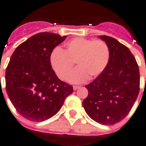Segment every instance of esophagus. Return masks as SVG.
Segmentation results:
<instances>
[{
    "label": "esophagus",
    "instance_id": "34e87169",
    "mask_svg": "<svg viewBox=\"0 0 146 146\" xmlns=\"http://www.w3.org/2000/svg\"><path fill=\"white\" fill-rule=\"evenodd\" d=\"M80 87V86H73V90H78Z\"/></svg>",
    "mask_w": 146,
    "mask_h": 146
}]
</instances>
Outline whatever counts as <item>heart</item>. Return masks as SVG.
Wrapping results in <instances>:
<instances>
[{
  "label": "heart",
  "mask_w": 146,
  "mask_h": 146,
  "mask_svg": "<svg viewBox=\"0 0 146 146\" xmlns=\"http://www.w3.org/2000/svg\"><path fill=\"white\" fill-rule=\"evenodd\" d=\"M110 60V49L105 41L76 37L65 43L64 50L56 49L50 56L52 67L62 80H67L75 64L78 68L70 78L72 83L97 77Z\"/></svg>",
  "instance_id": "heart-1"
}]
</instances>
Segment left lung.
Masks as SVG:
<instances>
[{"mask_svg":"<svg viewBox=\"0 0 146 146\" xmlns=\"http://www.w3.org/2000/svg\"><path fill=\"white\" fill-rule=\"evenodd\" d=\"M110 49L103 73L86 88L83 106L90 117L102 125H114L129 114L139 93V66L127 46L108 36H100Z\"/></svg>","mask_w":146,"mask_h":146,"instance_id":"obj_1","label":"left lung"}]
</instances>
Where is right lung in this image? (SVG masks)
<instances>
[{
    "label": "right lung",
    "instance_id": "obj_1",
    "mask_svg": "<svg viewBox=\"0 0 146 146\" xmlns=\"http://www.w3.org/2000/svg\"><path fill=\"white\" fill-rule=\"evenodd\" d=\"M66 36L36 33L14 50L5 73L6 90L24 118L42 122L58 113L73 86L61 81L52 69L50 55Z\"/></svg>",
    "mask_w": 146,
    "mask_h": 146
}]
</instances>
